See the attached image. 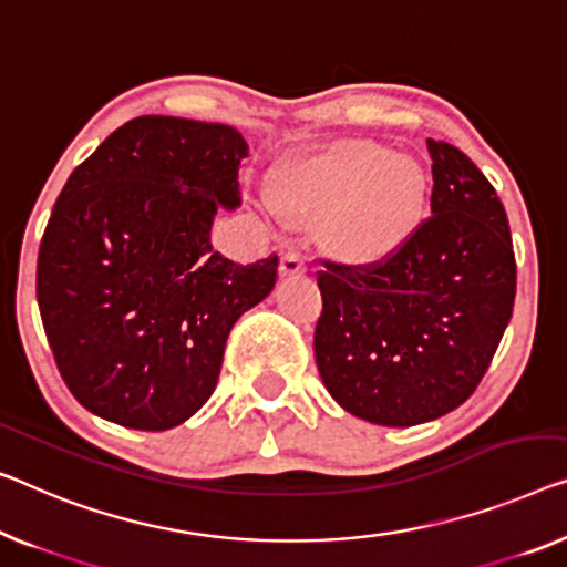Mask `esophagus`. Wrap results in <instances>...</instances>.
<instances>
[{
	"label": "esophagus",
	"instance_id": "1",
	"mask_svg": "<svg viewBox=\"0 0 567 567\" xmlns=\"http://www.w3.org/2000/svg\"><path fill=\"white\" fill-rule=\"evenodd\" d=\"M306 259H302L298 251H285L280 259V275L282 277H300L306 275Z\"/></svg>",
	"mask_w": 567,
	"mask_h": 567
}]
</instances>
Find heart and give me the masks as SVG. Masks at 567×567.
<instances>
[{
	"instance_id": "b5f03b06",
	"label": "heart",
	"mask_w": 567,
	"mask_h": 567,
	"mask_svg": "<svg viewBox=\"0 0 567 567\" xmlns=\"http://www.w3.org/2000/svg\"><path fill=\"white\" fill-rule=\"evenodd\" d=\"M417 159L377 142H338L277 171L272 206L292 224H326L338 259L371 267L392 259L425 216Z\"/></svg>"
}]
</instances>
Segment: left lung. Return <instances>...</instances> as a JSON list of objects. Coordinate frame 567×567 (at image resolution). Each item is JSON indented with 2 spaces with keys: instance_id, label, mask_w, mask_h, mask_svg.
<instances>
[{
  "instance_id": "obj_1",
  "label": "left lung",
  "mask_w": 567,
  "mask_h": 567,
  "mask_svg": "<svg viewBox=\"0 0 567 567\" xmlns=\"http://www.w3.org/2000/svg\"><path fill=\"white\" fill-rule=\"evenodd\" d=\"M430 218L392 259L326 261L316 326L320 379L346 412L386 427L468 400L492 364L517 295L509 221L458 147L427 140Z\"/></svg>"
}]
</instances>
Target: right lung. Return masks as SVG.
I'll return each mask as SVG.
<instances>
[{
    "instance_id": "obj_1",
    "label": "right lung",
    "mask_w": 567,
    "mask_h": 567,
    "mask_svg": "<svg viewBox=\"0 0 567 567\" xmlns=\"http://www.w3.org/2000/svg\"><path fill=\"white\" fill-rule=\"evenodd\" d=\"M234 126L137 116L75 167L38 255V306L71 394L132 430H171L208 402L226 338L277 282V255L210 247L241 203Z\"/></svg>"
}]
</instances>
